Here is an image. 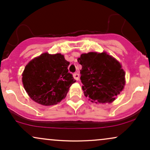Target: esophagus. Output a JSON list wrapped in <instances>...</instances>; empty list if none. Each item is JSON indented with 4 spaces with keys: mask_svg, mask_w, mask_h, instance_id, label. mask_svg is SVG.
I'll return each mask as SVG.
<instances>
[{
    "mask_svg": "<svg viewBox=\"0 0 150 150\" xmlns=\"http://www.w3.org/2000/svg\"><path fill=\"white\" fill-rule=\"evenodd\" d=\"M73 76H74V78L75 80L79 81V74L78 73H74V74Z\"/></svg>",
    "mask_w": 150,
    "mask_h": 150,
    "instance_id": "esophagus-1",
    "label": "esophagus"
}]
</instances>
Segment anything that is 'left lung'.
Instances as JSON below:
<instances>
[{"label":"left lung","instance_id":"8db88e82","mask_svg":"<svg viewBox=\"0 0 150 150\" xmlns=\"http://www.w3.org/2000/svg\"><path fill=\"white\" fill-rule=\"evenodd\" d=\"M84 95L92 103H112L124 89L125 72L117 60L106 52H88L78 58Z\"/></svg>","mask_w":150,"mask_h":150}]
</instances>
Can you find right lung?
<instances>
[{
    "label": "right lung",
    "mask_w": 150,
    "mask_h": 150,
    "mask_svg": "<svg viewBox=\"0 0 150 150\" xmlns=\"http://www.w3.org/2000/svg\"><path fill=\"white\" fill-rule=\"evenodd\" d=\"M69 62L58 53H43L30 61L22 74L24 88L30 98L42 105H57L66 97L76 80L68 71Z\"/></svg>",
    "instance_id": "1"
}]
</instances>
